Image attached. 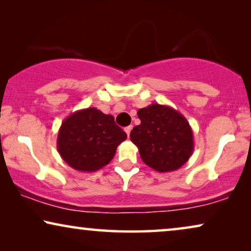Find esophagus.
<instances>
[{"instance_id": "esophagus-1", "label": "esophagus", "mask_w": 251, "mask_h": 251, "mask_svg": "<svg viewBox=\"0 0 251 251\" xmlns=\"http://www.w3.org/2000/svg\"><path fill=\"white\" fill-rule=\"evenodd\" d=\"M131 130H132V126H126V128H125V131H126V136H130V132H131Z\"/></svg>"}]
</instances>
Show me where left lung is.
I'll return each mask as SVG.
<instances>
[{
  "label": "left lung",
  "mask_w": 251,
  "mask_h": 251,
  "mask_svg": "<svg viewBox=\"0 0 251 251\" xmlns=\"http://www.w3.org/2000/svg\"><path fill=\"white\" fill-rule=\"evenodd\" d=\"M140 125L130 133L143 162L157 173L179 169L194 151L193 131L183 114L167 105L151 104L137 112Z\"/></svg>",
  "instance_id": "obj_1"
}]
</instances>
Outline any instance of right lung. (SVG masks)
<instances>
[{
    "instance_id": "add662e5",
    "label": "right lung",
    "mask_w": 251,
    "mask_h": 251,
    "mask_svg": "<svg viewBox=\"0 0 251 251\" xmlns=\"http://www.w3.org/2000/svg\"><path fill=\"white\" fill-rule=\"evenodd\" d=\"M126 133L114 118L96 107L72 113L61 123L57 150L61 159L81 173H94L111 162Z\"/></svg>"
}]
</instances>
